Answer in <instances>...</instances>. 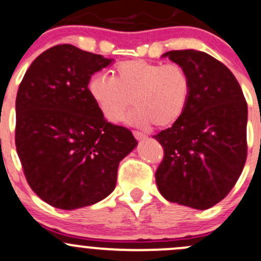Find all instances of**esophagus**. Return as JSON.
Wrapping results in <instances>:
<instances>
[{
	"instance_id": "34e87169",
	"label": "esophagus",
	"mask_w": 261,
	"mask_h": 261,
	"mask_svg": "<svg viewBox=\"0 0 261 261\" xmlns=\"http://www.w3.org/2000/svg\"><path fill=\"white\" fill-rule=\"evenodd\" d=\"M133 136L136 137V139H138V141H142V139L147 138L146 134L142 133V132H139V130H133Z\"/></svg>"
}]
</instances>
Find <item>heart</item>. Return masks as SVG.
Segmentation results:
<instances>
[{
    "label": "heart",
    "instance_id": "1",
    "mask_svg": "<svg viewBox=\"0 0 261 261\" xmlns=\"http://www.w3.org/2000/svg\"><path fill=\"white\" fill-rule=\"evenodd\" d=\"M190 86L189 74L180 64L130 59L115 67L113 79L95 74L89 82V94L109 122H122L134 104L136 109L129 115L132 123L164 128L182 115Z\"/></svg>",
    "mask_w": 261,
    "mask_h": 261
}]
</instances>
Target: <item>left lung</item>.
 Returning <instances> with one entry per match:
<instances>
[{"instance_id": "8db88e82", "label": "left lung", "mask_w": 261, "mask_h": 261, "mask_svg": "<svg viewBox=\"0 0 261 261\" xmlns=\"http://www.w3.org/2000/svg\"><path fill=\"white\" fill-rule=\"evenodd\" d=\"M190 77V96L171 128L153 137L164 148L156 184L165 199L208 210L234 187L247 156V104L222 62L204 51L171 50Z\"/></svg>"}]
</instances>
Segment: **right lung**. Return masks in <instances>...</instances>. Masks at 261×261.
<instances>
[{
    "label": "right lung",
    "instance_id": "right-lung-1",
    "mask_svg": "<svg viewBox=\"0 0 261 261\" xmlns=\"http://www.w3.org/2000/svg\"><path fill=\"white\" fill-rule=\"evenodd\" d=\"M112 62L59 44L34 59L17 90L15 144L25 177L59 210L107 198L119 162L137 146L132 132L107 122L89 94L92 74Z\"/></svg>",
    "mask_w": 261,
    "mask_h": 261
}]
</instances>
